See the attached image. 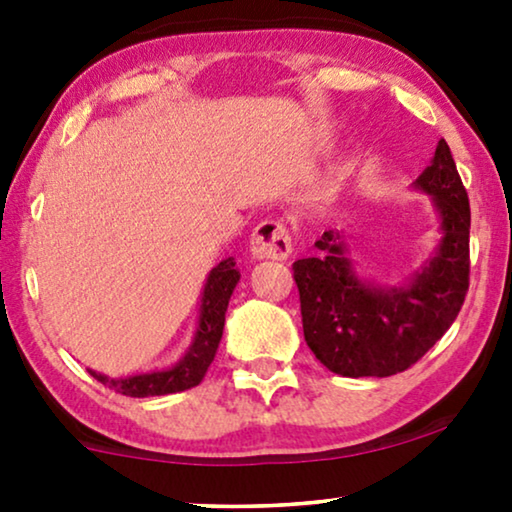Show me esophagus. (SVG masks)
<instances>
[{
  "instance_id": "esophagus-1",
  "label": "esophagus",
  "mask_w": 512,
  "mask_h": 512,
  "mask_svg": "<svg viewBox=\"0 0 512 512\" xmlns=\"http://www.w3.org/2000/svg\"><path fill=\"white\" fill-rule=\"evenodd\" d=\"M249 249L254 258H270V261H286L293 251L291 233L284 223L279 221H261L254 228L249 240Z\"/></svg>"
}]
</instances>
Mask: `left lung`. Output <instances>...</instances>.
Masks as SVG:
<instances>
[{"mask_svg": "<svg viewBox=\"0 0 512 512\" xmlns=\"http://www.w3.org/2000/svg\"><path fill=\"white\" fill-rule=\"evenodd\" d=\"M415 188L440 216L436 256L405 286H377L356 275L342 235L326 230L319 256L293 263L307 347L342 377H389L408 370L443 338L468 291L471 207L445 139Z\"/></svg>", "mask_w": 512, "mask_h": 512, "instance_id": "8db88e82", "label": "left lung"}]
</instances>
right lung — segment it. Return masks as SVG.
<instances>
[{"instance_id": "right-lung-1", "label": "right lung", "mask_w": 512, "mask_h": 512, "mask_svg": "<svg viewBox=\"0 0 512 512\" xmlns=\"http://www.w3.org/2000/svg\"><path fill=\"white\" fill-rule=\"evenodd\" d=\"M240 282V272L235 268L233 258H226L209 272L205 291H202L200 321L195 338L188 347V352L167 370H153V373L132 375V377H107L90 370V375L104 387L118 391L123 396L146 398V396H165L198 387L205 377L209 363L214 361L216 349H219L223 324H226L228 300L233 296V289Z\"/></svg>"}]
</instances>
